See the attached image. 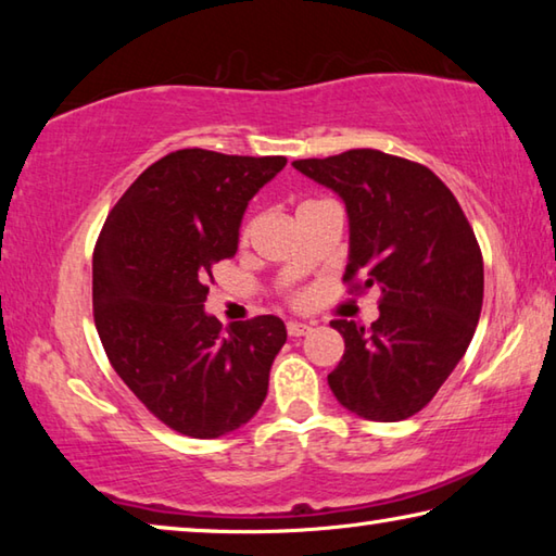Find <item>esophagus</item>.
Segmentation results:
<instances>
[{
	"mask_svg": "<svg viewBox=\"0 0 556 556\" xmlns=\"http://www.w3.org/2000/svg\"><path fill=\"white\" fill-rule=\"evenodd\" d=\"M308 331H312V326H308V324H301V321H289V324H287V333H289L291 338L306 336Z\"/></svg>",
	"mask_w": 556,
	"mask_h": 556,
	"instance_id": "obj_1",
	"label": "esophagus"
}]
</instances>
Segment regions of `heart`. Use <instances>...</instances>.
Returning a JSON list of instances; mask_svg holds the SVG:
<instances>
[{"label":"heart","mask_w":556,"mask_h":556,"mask_svg":"<svg viewBox=\"0 0 556 556\" xmlns=\"http://www.w3.org/2000/svg\"><path fill=\"white\" fill-rule=\"evenodd\" d=\"M316 203H321V201H304V203L299 205V211H304V208H308V205H316ZM250 230H252V225H250V223H244V225H242V230H240V240H242V242L250 238Z\"/></svg>","instance_id":"obj_1"}]
</instances>
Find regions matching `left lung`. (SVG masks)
Listing matches in <instances>:
<instances>
[{
    "instance_id": "1",
    "label": "left lung",
    "mask_w": 556,
    "mask_h": 556,
    "mask_svg": "<svg viewBox=\"0 0 556 556\" xmlns=\"http://www.w3.org/2000/svg\"><path fill=\"white\" fill-rule=\"evenodd\" d=\"M294 168L341 195L351 218L348 291L378 287L380 318L331 326L345 341L328 375L357 417L400 421L434 400L464 357L483 306V255L456 195L425 164L348 149Z\"/></svg>"
}]
</instances>
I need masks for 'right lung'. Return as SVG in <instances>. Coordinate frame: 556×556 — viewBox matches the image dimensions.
Listing matches in <instances>:
<instances>
[{
    "instance_id": "add662e5",
    "label": "right lung",
    "mask_w": 556,
    "mask_h": 556,
    "mask_svg": "<svg viewBox=\"0 0 556 556\" xmlns=\"http://www.w3.org/2000/svg\"><path fill=\"white\" fill-rule=\"evenodd\" d=\"M285 156L178 149L144 168L92 252V316L108 361L168 429L218 439L255 417L285 321L225 328L203 312L213 267L235 257L248 201Z\"/></svg>"
}]
</instances>
